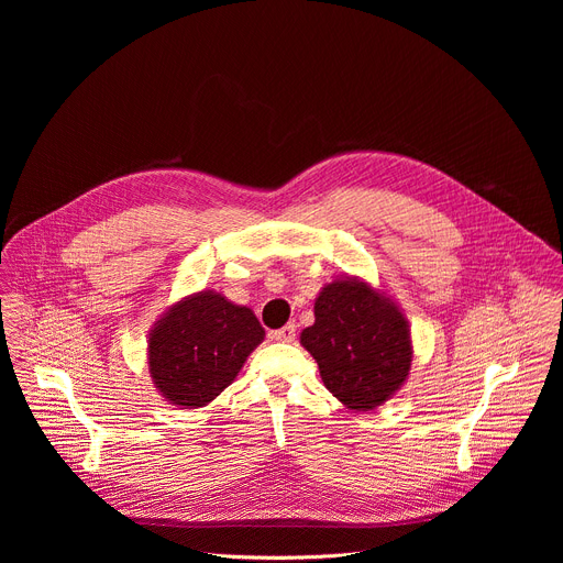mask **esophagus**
<instances>
[{
    "mask_svg": "<svg viewBox=\"0 0 563 563\" xmlns=\"http://www.w3.org/2000/svg\"><path fill=\"white\" fill-rule=\"evenodd\" d=\"M269 339H272V341H278V343H291V341L296 339V325H294V323H287L285 328L274 330V332L269 334Z\"/></svg>",
    "mask_w": 563,
    "mask_h": 563,
    "instance_id": "34e87169",
    "label": "esophagus"
}]
</instances>
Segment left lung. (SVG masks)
<instances>
[{
    "label": "left lung",
    "mask_w": 563,
    "mask_h": 563,
    "mask_svg": "<svg viewBox=\"0 0 563 563\" xmlns=\"http://www.w3.org/2000/svg\"><path fill=\"white\" fill-rule=\"evenodd\" d=\"M313 316L300 345L345 408L369 412L404 387L412 367L410 325L385 291L361 278H336L320 289Z\"/></svg>",
    "instance_id": "1"
}]
</instances>
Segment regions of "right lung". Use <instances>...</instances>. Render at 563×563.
<instances>
[{
	"label": "right lung",
	"instance_id": "obj_1",
	"mask_svg": "<svg viewBox=\"0 0 563 563\" xmlns=\"http://www.w3.org/2000/svg\"><path fill=\"white\" fill-rule=\"evenodd\" d=\"M265 330L245 305L205 289L172 305L148 334V374L155 389L183 410L205 408L233 383Z\"/></svg>",
	"mask_w": 563,
	"mask_h": 563
}]
</instances>
